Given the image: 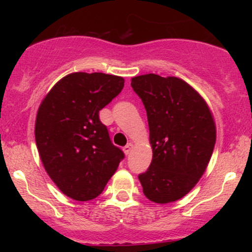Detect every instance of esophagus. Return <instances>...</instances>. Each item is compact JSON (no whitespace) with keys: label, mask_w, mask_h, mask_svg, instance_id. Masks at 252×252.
I'll use <instances>...</instances> for the list:
<instances>
[{"label":"esophagus","mask_w":252,"mask_h":252,"mask_svg":"<svg viewBox=\"0 0 252 252\" xmlns=\"http://www.w3.org/2000/svg\"><path fill=\"white\" fill-rule=\"evenodd\" d=\"M131 148H132V144L131 143H128L126 147H123V152L126 153V155H128L130 152H131Z\"/></svg>","instance_id":"obj_1"}]
</instances>
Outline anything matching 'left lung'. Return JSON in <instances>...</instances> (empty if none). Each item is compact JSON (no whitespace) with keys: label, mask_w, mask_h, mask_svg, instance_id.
Here are the masks:
<instances>
[{"label":"left lung","mask_w":252,"mask_h":252,"mask_svg":"<svg viewBox=\"0 0 252 252\" xmlns=\"http://www.w3.org/2000/svg\"><path fill=\"white\" fill-rule=\"evenodd\" d=\"M142 99L149 126L153 158L138 175L150 201L168 204L198 184L216 143V123L205 99L176 77L149 73L131 78Z\"/></svg>","instance_id":"1"}]
</instances>
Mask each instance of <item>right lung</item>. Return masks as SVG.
I'll list each match as a JSON object with an SVG mask.
<instances>
[{
	"label": "right lung",
	"instance_id": "add662e5",
	"mask_svg": "<svg viewBox=\"0 0 252 252\" xmlns=\"http://www.w3.org/2000/svg\"><path fill=\"white\" fill-rule=\"evenodd\" d=\"M123 86L122 77L74 72L62 78L37 109L40 158L58 189L71 199L88 201L99 195L124 158L99 121V110Z\"/></svg>",
	"mask_w": 252,
	"mask_h": 252
}]
</instances>
